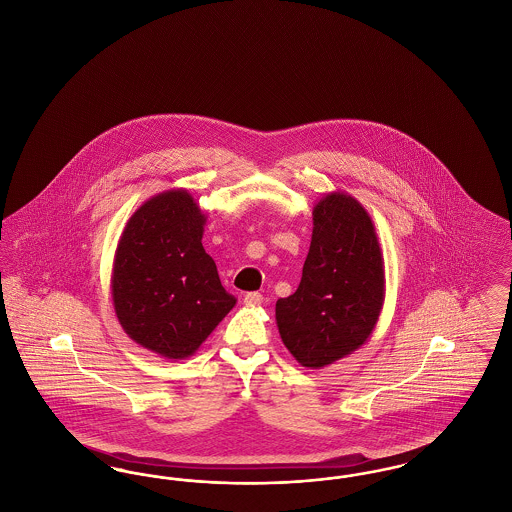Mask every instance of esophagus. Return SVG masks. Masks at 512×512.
Instances as JSON below:
<instances>
[{
	"label": "esophagus",
	"instance_id": "esophagus-1",
	"mask_svg": "<svg viewBox=\"0 0 512 512\" xmlns=\"http://www.w3.org/2000/svg\"><path fill=\"white\" fill-rule=\"evenodd\" d=\"M265 301V297L261 295V293L257 292H249L245 293L244 303L245 305H249V307H257V305H261Z\"/></svg>",
	"mask_w": 512,
	"mask_h": 512
}]
</instances>
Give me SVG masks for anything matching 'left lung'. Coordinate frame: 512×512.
Instances as JSON below:
<instances>
[{"mask_svg":"<svg viewBox=\"0 0 512 512\" xmlns=\"http://www.w3.org/2000/svg\"><path fill=\"white\" fill-rule=\"evenodd\" d=\"M384 297V255L370 215L353 195L324 194L301 282L276 301L284 345L305 368L332 365L372 336Z\"/></svg>","mask_w":512,"mask_h":512,"instance_id":"left-lung-1","label":"left lung"}]
</instances>
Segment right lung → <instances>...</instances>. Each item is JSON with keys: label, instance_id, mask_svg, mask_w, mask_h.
<instances>
[{"label": "right lung", "instance_id": "add662e5", "mask_svg": "<svg viewBox=\"0 0 512 512\" xmlns=\"http://www.w3.org/2000/svg\"><path fill=\"white\" fill-rule=\"evenodd\" d=\"M207 215L184 188L149 197L115 251L111 297L130 340L165 359H188L236 305L201 238Z\"/></svg>", "mask_w": 512, "mask_h": 512}]
</instances>
